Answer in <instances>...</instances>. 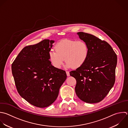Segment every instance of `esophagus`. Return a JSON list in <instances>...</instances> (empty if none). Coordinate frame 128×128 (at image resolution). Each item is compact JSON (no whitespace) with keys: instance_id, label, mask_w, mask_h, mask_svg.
<instances>
[{"instance_id":"esophagus-1","label":"esophagus","mask_w":128,"mask_h":128,"mask_svg":"<svg viewBox=\"0 0 128 128\" xmlns=\"http://www.w3.org/2000/svg\"><path fill=\"white\" fill-rule=\"evenodd\" d=\"M66 75L68 76H70V72L68 71H66Z\"/></svg>"}]
</instances>
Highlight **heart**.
<instances>
[{
  "instance_id": "1",
  "label": "heart",
  "mask_w": 128,
  "mask_h": 128,
  "mask_svg": "<svg viewBox=\"0 0 128 128\" xmlns=\"http://www.w3.org/2000/svg\"><path fill=\"white\" fill-rule=\"evenodd\" d=\"M55 50L50 52L49 59L56 68H61L64 58L66 68H80L86 62L89 56L88 46L82 40H62L56 44Z\"/></svg>"
}]
</instances>
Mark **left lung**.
<instances>
[{"label": "left lung", "instance_id": "1", "mask_svg": "<svg viewBox=\"0 0 128 128\" xmlns=\"http://www.w3.org/2000/svg\"><path fill=\"white\" fill-rule=\"evenodd\" d=\"M89 48L86 62L70 76L76 81L75 92L80 99L90 104L102 100L114 86L117 56L106 42L85 32L77 33Z\"/></svg>", "mask_w": 128, "mask_h": 128}]
</instances>
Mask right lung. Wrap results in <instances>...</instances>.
<instances>
[{
	"label": "right lung",
	"instance_id": "add662e5",
	"mask_svg": "<svg viewBox=\"0 0 128 128\" xmlns=\"http://www.w3.org/2000/svg\"><path fill=\"white\" fill-rule=\"evenodd\" d=\"M54 40H44L24 47L12 66L15 84L20 96L38 108H46L57 98L66 78L64 70L52 66L49 52Z\"/></svg>",
	"mask_w": 128,
	"mask_h": 128
}]
</instances>
